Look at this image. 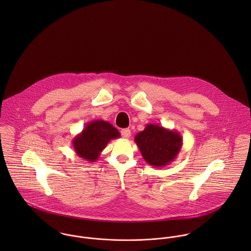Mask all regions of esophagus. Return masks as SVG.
<instances>
[{"instance_id":"obj_1","label":"esophagus","mask_w":251,"mask_h":251,"mask_svg":"<svg viewBox=\"0 0 251 251\" xmlns=\"http://www.w3.org/2000/svg\"><path fill=\"white\" fill-rule=\"evenodd\" d=\"M121 134H122L123 138L127 139V138H129V137H130V135H131V131H130V129H129V128H125V129H122Z\"/></svg>"}]
</instances>
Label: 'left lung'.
<instances>
[{
    "label": "left lung",
    "mask_w": 251,
    "mask_h": 251,
    "mask_svg": "<svg viewBox=\"0 0 251 251\" xmlns=\"http://www.w3.org/2000/svg\"><path fill=\"white\" fill-rule=\"evenodd\" d=\"M134 141L145 161L161 168L176 159L182 146L179 131L168 129L156 124H148L143 131L137 133Z\"/></svg>",
    "instance_id": "1"
}]
</instances>
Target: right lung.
Instances as JSON below:
<instances>
[{
    "label": "right lung",
    "mask_w": 251,
    "mask_h": 251,
    "mask_svg": "<svg viewBox=\"0 0 251 251\" xmlns=\"http://www.w3.org/2000/svg\"><path fill=\"white\" fill-rule=\"evenodd\" d=\"M120 137L119 130L110 123L96 120L86 124L83 130L72 139V146L78 156L87 161L95 162L107 144Z\"/></svg>",
    "instance_id": "1"
}]
</instances>
